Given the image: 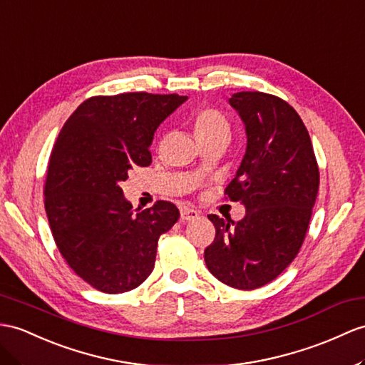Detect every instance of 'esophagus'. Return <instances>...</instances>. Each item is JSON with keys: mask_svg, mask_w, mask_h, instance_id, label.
I'll use <instances>...</instances> for the list:
<instances>
[{"mask_svg": "<svg viewBox=\"0 0 365 365\" xmlns=\"http://www.w3.org/2000/svg\"><path fill=\"white\" fill-rule=\"evenodd\" d=\"M200 217V212L195 210V209H189V207H184L181 209V220L182 221H193Z\"/></svg>", "mask_w": 365, "mask_h": 365, "instance_id": "34e87169", "label": "esophagus"}]
</instances>
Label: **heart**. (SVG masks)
<instances>
[{"label": "heart", "mask_w": 365, "mask_h": 365, "mask_svg": "<svg viewBox=\"0 0 365 365\" xmlns=\"http://www.w3.org/2000/svg\"><path fill=\"white\" fill-rule=\"evenodd\" d=\"M193 133L197 140L229 139L230 125L226 115L213 108L201 110L193 119Z\"/></svg>", "instance_id": "heart-1"}]
</instances>
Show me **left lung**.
<instances>
[{
    "mask_svg": "<svg viewBox=\"0 0 365 365\" xmlns=\"http://www.w3.org/2000/svg\"><path fill=\"white\" fill-rule=\"evenodd\" d=\"M229 105L245 123L246 152L226 193L246 209L243 220L209 215L215 240L207 269L226 285L255 289L296 259L319 190L308 130L291 105L259 91L235 93Z\"/></svg>",
    "mask_w": 365,
    "mask_h": 365,
    "instance_id": "left-lung-1",
    "label": "left lung"
}]
</instances>
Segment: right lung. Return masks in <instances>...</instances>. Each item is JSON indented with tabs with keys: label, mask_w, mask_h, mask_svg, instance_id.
I'll list each match as a JSON object with an SVG mask.
<instances>
[{
	"label": "right lung",
	"mask_w": 365,
	"mask_h": 365,
	"mask_svg": "<svg viewBox=\"0 0 365 365\" xmlns=\"http://www.w3.org/2000/svg\"><path fill=\"white\" fill-rule=\"evenodd\" d=\"M187 96H97L71 114L49 158L44 209L60 254L106 294L138 288L155 268L158 240L180 218L173 202L133 210L120 182L152 164L155 131Z\"/></svg>",
	"instance_id": "obj_1"
}]
</instances>
